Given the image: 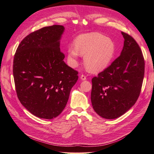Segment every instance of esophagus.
<instances>
[{
  "label": "esophagus",
  "instance_id": "34e87169",
  "mask_svg": "<svg viewBox=\"0 0 154 154\" xmlns=\"http://www.w3.org/2000/svg\"><path fill=\"white\" fill-rule=\"evenodd\" d=\"M81 80H83V81H84V80H86V79H87V77L85 76V75H83V74H82L81 75Z\"/></svg>",
  "mask_w": 154,
  "mask_h": 154
}]
</instances>
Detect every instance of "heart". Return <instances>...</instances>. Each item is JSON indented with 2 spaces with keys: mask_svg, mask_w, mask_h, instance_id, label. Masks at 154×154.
I'll list each match as a JSON object with an SVG mask.
<instances>
[{
  "mask_svg": "<svg viewBox=\"0 0 154 154\" xmlns=\"http://www.w3.org/2000/svg\"><path fill=\"white\" fill-rule=\"evenodd\" d=\"M75 46L69 45L67 48L70 65L76 66L80 54L85 55V65L92 73L100 72L109 66L116 51L114 42L99 32L79 35L75 40Z\"/></svg>",
  "mask_w": 154,
  "mask_h": 154,
  "instance_id": "heart-1",
  "label": "heart"
}]
</instances>
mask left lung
<instances>
[{
    "instance_id": "left-lung-1",
    "label": "left lung",
    "mask_w": 154,
    "mask_h": 154,
    "mask_svg": "<svg viewBox=\"0 0 154 154\" xmlns=\"http://www.w3.org/2000/svg\"><path fill=\"white\" fill-rule=\"evenodd\" d=\"M121 33L124 42L120 56L92 79L93 109L106 119L120 117L136 103L144 76L145 61L139 45L131 35Z\"/></svg>"
}]
</instances>
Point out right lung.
Here are the masks:
<instances>
[{
	"instance_id": "right-lung-1",
	"label": "right lung",
	"mask_w": 154,
	"mask_h": 154,
	"mask_svg": "<svg viewBox=\"0 0 154 154\" xmlns=\"http://www.w3.org/2000/svg\"><path fill=\"white\" fill-rule=\"evenodd\" d=\"M61 25L42 28L26 36L16 50L13 76L20 102L40 119H52L65 109L78 72L65 63Z\"/></svg>"
}]
</instances>
